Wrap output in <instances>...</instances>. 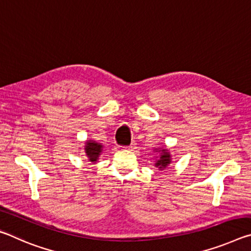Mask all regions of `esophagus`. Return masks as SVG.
<instances>
[{"label":"esophagus","instance_id":"34e87169","mask_svg":"<svg viewBox=\"0 0 251 251\" xmlns=\"http://www.w3.org/2000/svg\"><path fill=\"white\" fill-rule=\"evenodd\" d=\"M136 147V142L134 141V142H131V144L129 146H127V147H125V148H127V150H134V148Z\"/></svg>","mask_w":251,"mask_h":251}]
</instances>
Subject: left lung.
Wrapping results in <instances>:
<instances>
[{"instance_id":"obj_1","label":"left lung","mask_w":251,"mask_h":251,"mask_svg":"<svg viewBox=\"0 0 251 251\" xmlns=\"http://www.w3.org/2000/svg\"><path fill=\"white\" fill-rule=\"evenodd\" d=\"M156 151H159V156L157 157L156 159V163H155V166L159 169V171H163L164 168H166L168 165H171L172 163V156L169 154L168 150L166 148H159V150H155Z\"/></svg>"}]
</instances>
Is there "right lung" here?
Returning <instances> with one entry per match:
<instances>
[{
    "label": "right lung",
    "instance_id": "1",
    "mask_svg": "<svg viewBox=\"0 0 251 251\" xmlns=\"http://www.w3.org/2000/svg\"><path fill=\"white\" fill-rule=\"evenodd\" d=\"M85 152H86V156L88 159L92 163H96L97 159L100 155L101 151H103V145L100 143H96L94 141H87L85 143Z\"/></svg>",
    "mask_w": 251,
    "mask_h": 251
}]
</instances>
